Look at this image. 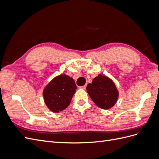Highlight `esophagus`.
Returning <instances> with one entry per match:
<instances>
[{
	"label": "esophagus",
	"mask_w": 159,
	"mask_h": 159,
	"mask_svg": "<svg viewBox=\"0 0 159 159\" xmlns=\"http://www.w3.org/2000/svg\"><path fill=\"white\" fill-rule=\"evenodd\" d=\"M80 88H81V89H85L86 88V85H83V86H81Z\"/></svg>",
	"instance_id": "esophagus-1"
}]
</instances>
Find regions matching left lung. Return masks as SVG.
I'll return each instance as SVG.
<instances>
[{
	"instance_id": "left-lung-1",
	"label": "left lung",
	"mask_w": 159,
	"mask_h": 159,
	"mask_svg": "<svg viewBox=\"0 0 159 159\" xmlns=\"http://www.w3.org/2000/svg\"><path fill=\"white\" fill-rule=\"evenodd\" d=\"M86 89L93 102L100 108L108 109L117 102L118 91L113 81L106 76L98 75Z\"/></svg>"
}]
</instances>
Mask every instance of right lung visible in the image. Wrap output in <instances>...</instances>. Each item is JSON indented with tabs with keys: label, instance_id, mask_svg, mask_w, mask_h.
Segmentation results:
<instances>
[{
	"label": "right lung",
	"instance_id": "right-lung-1",
	"mask_svg": "<svg viewBox=\"0 0 159 159\" xmlns=\"http://www.w3.org/2000/svg\"><path fill=\"white\" fill-rule=\"evenodd\" d=\"M76 85L74 80L65 74L56 77L44 90V99L50 111L58 113L70 105L75 92Z\"/></svg>",
	"mask_w": 159,
	"mask_h": 159
}]
</instances>
